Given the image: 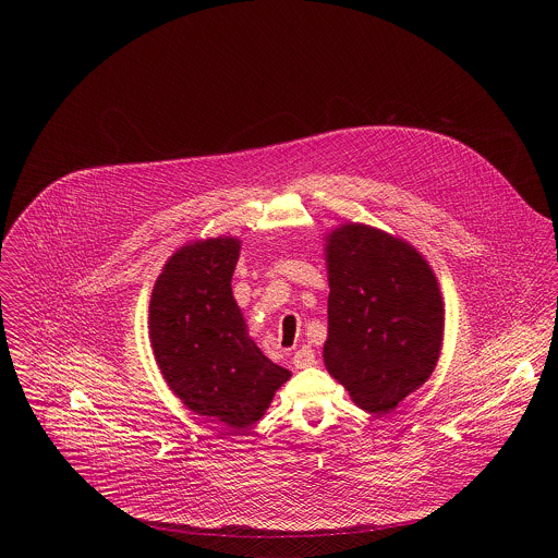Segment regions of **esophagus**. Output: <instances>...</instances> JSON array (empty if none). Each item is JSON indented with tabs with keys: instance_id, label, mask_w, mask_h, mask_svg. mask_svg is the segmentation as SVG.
Listing matches in <instances>:
<instances>
[{
	"instance_id": "34e87169",
	"label": "esophagus",
	"mask_w": 558,
	"mask_h": 558,
	"mask_svg": "<svg viewBox=\"0 0 558 558\" xmlns=\"http://www.w3.org/2000/svg\"><path fill=\"white\" fill-rule=\"evenodd\" d=\"M294 365L299 367V369H305V367H312V365H316V352L310 348V345H303L301 350H296L294 352Z\"/></svg>"
}]
</instances>
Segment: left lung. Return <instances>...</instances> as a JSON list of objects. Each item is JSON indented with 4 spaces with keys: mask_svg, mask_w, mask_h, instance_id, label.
Returning <instances> with one entry per match:
<instances>
[{
    "mask_svg": "<svg viewBox=\"0 0 558 558\" xmlns=\"http://www.w3.org/2000/svg\"><path fill=\"white\" fill-rule=\"evenodd\" d=\"M324 365L352 401L391 412L434 372L445 332L438 279L405 240L345 223L326 236Z\"/></svg>",
    "mask_w": 558,
    "mask_h": 558,
    "instance_id": "1",
    "label": "left lung"
}]
</instances>
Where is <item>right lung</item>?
<instances>
[{
	"label": "right lung",
	"instance_id": "right-lung-1",
	"mask_svg": "<svg viewBox=\"0 0 558 558\" xmlns=\"http://www.w3.org/2000/svg\"><path fill=\"white\" fill-rule=\"evenodd\" d=\"M240 240H195L162 266L150 299V341L160 374L182 403L230 429L268 410L292 376L262 354L246 332L232 275Z\"/></svg>",
	"mask_w": 558,
	"mask_h": 558
}]
</instances>
